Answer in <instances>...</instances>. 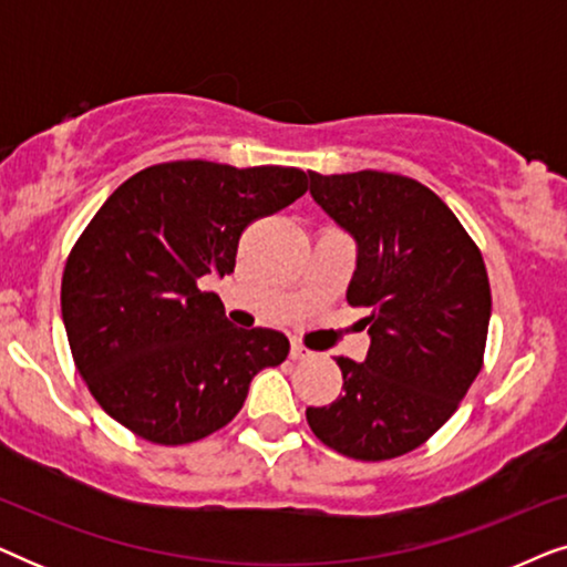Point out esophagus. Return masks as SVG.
<instances>
[{"label":"esophagus","mask_w":567,"mask_h":567,"mask_svg":"<svg viewBox=\"0 0 567 567\" xmlns=\"http://www.w3.org/2000/svg\"><path fill=\"white\" fill-rule=\"evenodd\" d=\"M289 355L293 361H307V359H312V351H309V348H305L301 343H291V351H289Z\"/></svg>","instance_id":"esophagus-1"}]
</instances>
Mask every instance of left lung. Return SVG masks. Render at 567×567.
<instances>
[{
    "label": "left lung",
    "mask_w": 567,
    "mask_h": 567,
    "mask_svg": "<svg viewBox=\"0 0 567 567\" xmlns=\"http://www.w3.org/2000/svg\"><path fill=\"white\" fill-rule=\"evenodd\" d=\"M309 193L359 247L346 299L369 309L361 324L371 346L363 363L338 359L343 394L307 408V423L338 454L394 460L454 415L483 369V255L452 208L413 177L309 173Z\"/></svg>",
    "instance_id": "8db88e82"
}]
</instances>
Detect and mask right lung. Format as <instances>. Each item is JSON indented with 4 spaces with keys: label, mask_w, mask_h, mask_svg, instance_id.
I'll return each instance as SVG.
<instances>
[{
    "label": "right lung",
    "mask_w": 567,
    "mask_h": 567,
    "mask_svg": "<svg viewBox=\"0 0 567 567\" xmlns=\"http://www.w3.org/2000/svg\"><path fill=\"white\" fill-rule=\"evenodd\" d=\"M305 193L297 167L181 159L142 169L100 206L69 252L61 317L113 421L162 446L206 439L239 413L252 377L289 355L284 332L235 328L198 281L231 274L247 224Z\"/></svg>",
    "instance_id": "right-lung-1"
}]
</instances>
